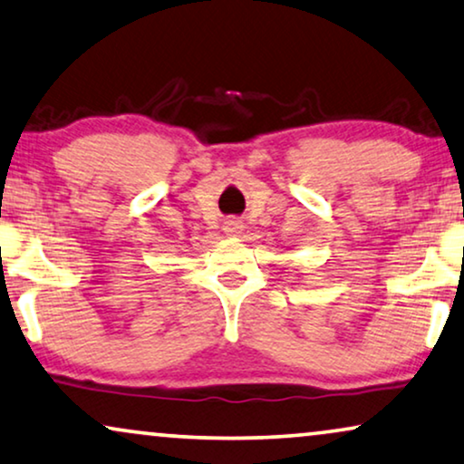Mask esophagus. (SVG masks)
Listing matches in <instances>:
<instances>
[{
  "instance_id": "34e87169",
  "label": "esophagus",
  "mask_w": 464,
  "mask_h": 464,
  "mask_svg": "<svg viewBox=\"0 0 464 464\" xmlns=\"http://www.w3.org/2000/svg\"><path fill=\"white\" fill-rule=\"evenodd\" d=\"M224 230L227 232V234H230V237H237V234H240V232H243V224H240V221L238 219H227L226 221V227H224Z\"/></svg>"
}]
</instances>
